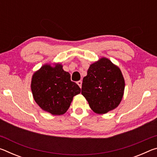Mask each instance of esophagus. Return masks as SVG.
Masks as SVG:
<instances>
[{
  "instance_id": "34e87169",
  "label": "esophagus",
  "mask_w": 157,
  "mask_h": 157,
  "mask_svg": "<svg viewBox=\"0 0 157 157\" xmlns=\"http://www.w3.org/2000/svg\"><path fill=\"white\" fill-rule=\"evenodd\" d=\"M77 83H78V84L79 85V86L80 87V88H82V82L81 80H79V81H78V82H77Z\"/></svg>"
}]
</instances>
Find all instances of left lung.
<instances>
[{
  "label": "left lung",
  "mask_w": 157,
  "mask_h": 157,
  "mask_svg": "<svg viewBox=\"0 0 157 157\" xmlns=\"http://www.w3.org/2000/svg\"><path fill=\"white\" fill-rule=\"evenodd\" d=\"M124 85L118 66L107 58L102 57L90 65L82 81V94L95 113L104 114L120 104Z\"/></svg>",
  "instance_id": "1"
}]
</instances>
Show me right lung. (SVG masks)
Wrapping results in <instances>:
<instances>
[{
    "mask_svg": "<svg viewBox=\"0 0 157 157\" xmlns=\"http://www.w3.org/2000/svg\"><path fill=\"white\" fill-rule=\"evenodd\" d=\"M61 63H46L33 74L31 90L34 100L44 111L62 115L70 107L73 98L81 89L71 80V75Z\"/></svg>",
    "mask_w": 157,
    "mask_h": 157,
    "instance_id": "obj_1",
    "label": "right lung"
}]
</instances>
